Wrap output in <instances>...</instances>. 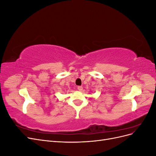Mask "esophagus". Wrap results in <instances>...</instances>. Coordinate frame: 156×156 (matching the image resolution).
Listing matches in <instances>:
<instances>
[{"instance_id": "1", "label": "esophagus", "mask_w": 156, "mask_h": 156, "mask_svg": "<svg viewBox=\"0 0 156 156\" xmlns=\"http://www.w3.org/2000/svg\"><path fill=\"white\" fill-rule=\"evenodd\" d=\"M77 89L79 90V91H81L82 90H83V87H80V86H79V87H77Z\"/></svg>"}]
</instances>
